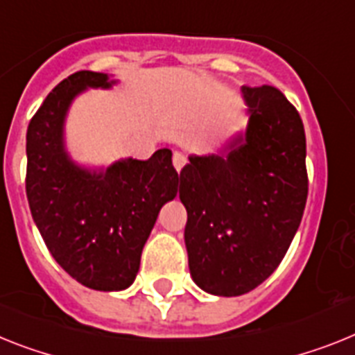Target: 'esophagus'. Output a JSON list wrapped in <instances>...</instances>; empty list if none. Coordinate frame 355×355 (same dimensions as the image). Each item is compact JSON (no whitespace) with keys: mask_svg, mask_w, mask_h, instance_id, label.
Listing matches in <instances>:
<instances>
[{"mask_svg":"<svg viewBox=\"0 0 355 355\" xmlns=\"http://www.w3.org/2000/svg\"><path fill=\"white\" fill-rule=\"evenodd\" d=\"M186 162H187L186 157H184L180 151H175V153H173V166H175V169H177V171H180V169L186 166Z\"/></svg>","mask_w":355,"mask_h":355,"instance_id":"34e87169","label":"esophagus"}]
</instances>
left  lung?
<instances>
[{
  "instance_id": "obj_1",
  "label": "left lung",
  "mask_w": 355,
  "mask_h": 355,
  "mask_svg": "<svg viewBox=\"0 0 355 355\" xmlns=\"http://www.w3.org/2000/svg\"><path fill=\"white\" fill-rule=\"evenodd\" d=\"M245 132L220 153L189 155L180 200L191 278L214 296H242L276 270L303 209L306 141L300 113L278 88H242Z\"/></svg>"
}]
</instances>
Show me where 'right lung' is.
<instances>
[{
    "label": "right lung",
    "instance_id": "add662e5",
    "mask_svg": "<svg viewBox=\"0 0 355 355\" xmlns=\"http://www.w3.org/2000/svg\"><path fill=\"white\" fill-rule=\"evenodd\" d=\"M117 85L108 73L81 70L59 83L26 132V198L50 254L79 284L124 291L133 284L159 211L177 196L171 150L148 160L121 159L86 168L64 144V122L77 95Z\"/></svg>",
    "mask_w": 355,
    "mask_h": 355
}]
</instances>
